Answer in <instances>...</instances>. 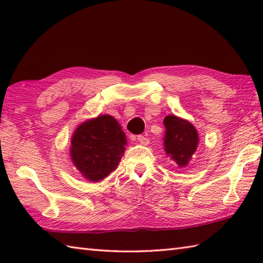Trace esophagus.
<instances>
[{"label": "esophagus", "instance_id": "34e87169", "mask_svg": "<svg viewBox=\"0 0 263 263\" xmlns=\"http://www.w3.org/2000/svg\"><path fill=\"white\" fill-rule=\"evenodd\" d=\"M137 140H138V142L139 143H141V144H148L149 143V139L147 138V137H144V136H138L137 137Z\"/></svg>", "mask_w": 263, "mask_h": 263}]
</instances>
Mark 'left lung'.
I'll use <instances>...</instances> for the list:
<instances>
[{
	"label": "left lung",
	"mask_w": 263,
	"mask_h": 263,
	"mask_svg": "<svg viewBox=\"0 0 263 263\" xmlns=\"http://www.w3.org/2000/svg\"><path fill=\"white\" fill-rule=\"evenodd\" d=\"M165 138L164 146L166 154L183 167L187 165L198 147V132L191 123L175 115L164 119Z\"/></svg>",
	"instance_id": "obj_1"
}]
</instances>
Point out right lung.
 I'll use <instances>...</instances> for the list:
<instances>
[{"mask_svg":"<svg viewBox=\"0 0 263 263\" xmlns=\"http://www.w3.org/2000/svg\"><path fill=\"white\" fill-rule=\"evenodd\" d=\"M125 133L113 116L102 115L77 128L71 141V156L77 168L89 181H102L124 153Z\"/></svg>","mask_w":263,"mask_h":263,"instance_id":"obj_1","label":"right lung"}]
</instances>
